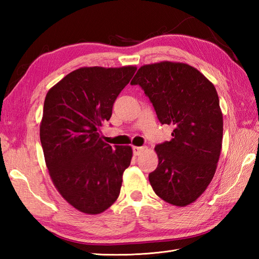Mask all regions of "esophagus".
I'll return each instance as SVG.
<instances>
[{
  "label": "esophagus",
  "instance_id": "esophagus-1",
  "mask_svg": "<svg viewBox=\"0 0 259 259\" xmlns=\"http://www.w3.org/2000/svg\"><path fill=\"white\" fill-rule=\"evenodd\" d=\"M133 150H134V155L135 156H139V155H141V153L146 150V147H137V146H135L133 148Z\"/></svg>",
  "mask_w": 259,
  "mask_h": 259
}]
</instances>
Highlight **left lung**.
<instances>
[{"mask_svg":"<svg viewBox=\"0 0 259 259\" xmlns=\"http://www.w3.org/2000/svg\"><path fill=\"white\" fill-rule=\"evenodd\" d=\"M131 84L149 97L172 138L155 147L158 167L149 174L157 196L185 207L195 202L213 178L223 144V112L216 88L200 71L183 62L142 65Z\"/></svg>","mask_w":259,"mask_h":259,"instance_id":"obj_1","label":"left lung"}]
</instances>
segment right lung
<instances>
[{"label": "right lung", "mask_w": 259, "mask_h": 259, "mask_svg": "<svg viewBox=\"0 0 259 259\" xmlns=\"http://www.w3.org/2000/svg\"><path fill=\"white\" fill-rule=\"evenodd\" d=\"M136 70L134 65L83 67L47 93L40 140L49 175L64 200L83 213H101L119 197L133 148H112L99 129Z\"/></svg>", "instance_id": "obj_1"}]
</instances>
